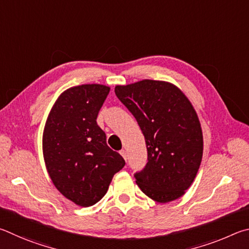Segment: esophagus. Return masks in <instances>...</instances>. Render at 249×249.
<instances>
[{
  "label": "esophagus",
  "instance_id": "obj_1",
  "mask_svg": "<svg viewBox=\"0 0 249 249\" xmlns=\"http://www.w3.org/2000/svg\"><path fill=\"white\" fill-rule=\"evenodd\" d=\"M120 154H121V156H122V158H124V160H127V152H125L124 150H121V151H120Z\"/></svg>",
  "mask_w": 249,
  "mask_h": 249
}]
</instances>
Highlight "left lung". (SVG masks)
I'll return each instance as SVG.
<instances>
[{
  "mask_svg": "<svg viewBox=\"0 0 249 249\" xmlns=\"http://www.w3.org/2000/svg\"><path fill=\"white\" fill-rule=\"evenodd\" d=\"M115 93L140 125L147 163L134 174L137 185L160 203L180 198L193 184L203 153L197 112L172 83L143 80L117 85Z\"/></svg>",
  "mask_w": 249,
  "mask_h": 249,
  "instance_id": "left-lung-1",
  "label": "left lung"
}]
</instances>
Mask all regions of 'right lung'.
Segmentation results:
<instances>
[{"instance_id": "1", "label": "right lung", "mask_w": 249, "mask_h": 249, "mask_svg": "<svg viewBox=\"0 0 249 249\" xmlns=\"http://www.w3.org/2000/svg\"><path fill=\"white\" fill-rule=\"evenodd\" d=\"M110 87L84 84L64 90L47 118L42 152L47 172L65 198L80 207L97 203L124 166L96 119Z\"/></svg>"}]
</instances>
